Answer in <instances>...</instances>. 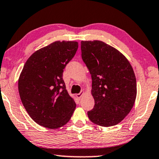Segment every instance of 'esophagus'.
<instances>
[{"instance_id":"1","label":"esophagus","mask_w":159,"mask_h":159,"mask_svg":"<svg viewBox=\"0 0 159 159\" xmlns=\"http://www.w3.org/2000/svg\"><path fill=\"white\" fill-rule=\"evenodd\" d=\"M83 94H84V91H83V90L80 92V93L77 94V97L78 98V99H80V98H81V97L82 96V95H83Z\"/></svg>"}]
</instances>
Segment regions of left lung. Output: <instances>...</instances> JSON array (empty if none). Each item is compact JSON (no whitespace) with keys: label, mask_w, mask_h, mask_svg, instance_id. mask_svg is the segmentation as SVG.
Listing matches in <instances>:
<instances>
[{"label":"left lung","mask_w":159,"mask_h":159,"mask_svg":"<svg viewBox=\"0 0 159 159\" xmlns=\"http://www.w3.org/2000/svg\"><path fill=\"white\" fill-rule=\"evenodd\" d=\"M81 51L91 75L95 101L88 117L101 126L116 125L130 112L137 96L132 67L118 50L101 41H82Z\"/></svg>","instance_id":"obj_1"}]
</instances>
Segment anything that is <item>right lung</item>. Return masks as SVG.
I'll return each mask as SVG.
<instances>
[{
	"label": "right lung",
	"instance_id": "obj_1",
	"mask_svg": "<svg viewBox=\"0 0 159 159\" xmlns=\"http://www.w3.org/2000/svg\"><path fill=\"white\" fill-rule=\"evenodd\" d=\"M78 49L76 42H55L35 52L18 81L23 106L39 125L57 129L69 122L76 104L66 89L63 72Z\"/></svg>",
	"mask_w": 159,
	"mask_h": 159
}]
</instances>
